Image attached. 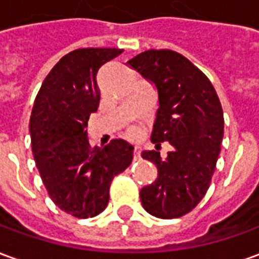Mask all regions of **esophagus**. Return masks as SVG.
Wrapping results in <instances>:
<instances>
[{
	"label": "esophagus",
	"instance_id": "1",
	"mask_svg": "<svg viewBox=\"0 0 259 259\" xmlns=\"http://www.w3.org/2000/svg\"><path fill=\"white\" fill-rule=\"evenodd\" d=\"M140 155H141V148L139 146H136L135 150H133V157H135L136 161H137V159L140 158Z\"/></svg>",
	"mask_w": 259,
	"mask_h": 259
}]
</instances>
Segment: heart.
<instances>
[{
    "label": "heart",
    "instance_id": "1",
    "mask_svg": "<svg viewBox=\"0 0 259 259\" xmlns=\"http://www.w3.org/2000/svg\"><path fill=\"white\" fill-rule=\"evenodd\" d=\"M139 135H140V130L137 129V127H133V129H130V132H129L130 137H137Z\"/></svg>",
    "mask_w": 259,
    "mask_h": 259
}]
</instances>
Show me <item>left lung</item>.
Listing matches in <instances>:
<instances>
[{
	"label": "left lung",
	"mask_w": 259,
	"mask_h": 259,
	"mask_svg": "<svg viewBox=\"0 0 259 259\" xmlns=\"http://www.w3.org/2000/svg\"><path fill=\"white\" fill-rule=\"evenodd\" d=\"M127 65L158 91L151 141L174 147L165 159L155 150L141 152L158 169L155 182L140 190L141 204L152 217H183L211 183L223 139L222 105L209 79L176 51L148 50Z\"/></svg>",
	"instance_id": "8db88e82"
}]
</instances>
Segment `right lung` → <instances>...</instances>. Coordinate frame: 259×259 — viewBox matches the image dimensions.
<instances>
[{
  "label": "right lung",
  "mask_w": 259,
  "mask_h": 259,
  "mask_svg": "<svg viewBox=\"0 0 259 259\" xmlns=\"http://www.w3.org/2000/svg\"><path fill=\"white\" fill-rule=\"evenodd\" d=\"M119 48H80L47 74L31 109V150L51 200L72 217H97L108 205L112 179L133 159V146L115 139L93 147L87 122L100 105L97 73Z\"/></svg>",
  "instance_id": "1"
}]
</instances>
